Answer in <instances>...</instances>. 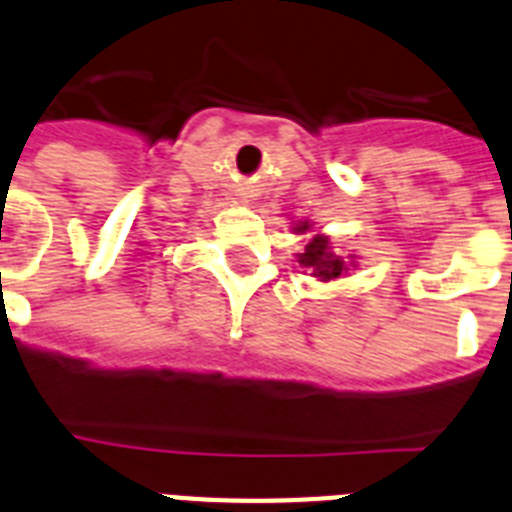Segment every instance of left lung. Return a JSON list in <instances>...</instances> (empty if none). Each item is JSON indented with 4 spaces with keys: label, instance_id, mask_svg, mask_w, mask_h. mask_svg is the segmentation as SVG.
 Returning a JSON list of instances; mask_svg holds the SVG:
<instances>
[{
    "label": "left lung",
    "instance_id": "left-lung-1",
    "mask_svg": "<svg viewBox=\"0 0 512 512\" xmlns=\"http://www.w3.org/2000/svg\"><path fill=\"white\" fill-rule=\"evenodd\" d=\"M306 229H309V224L296 226V231H306ZM299 265L301 268L311 270V273L317 275V278H322V281L340 278V275L348 270L345 268V262H342L335 252H330V242H327V237L311 239V242L306 244V250L299 255Z\"/></svg>",
    "mask_w": 512,
    "mask_h": 512
}]
</instances>
